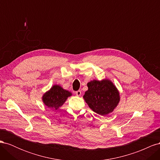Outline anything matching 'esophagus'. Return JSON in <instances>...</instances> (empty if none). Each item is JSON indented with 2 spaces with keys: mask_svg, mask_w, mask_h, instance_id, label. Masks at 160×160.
<instances>
[{
  "mask_svg": "<svg viewBox=\"0 0 160 160\" xmlns=\"http://www.w3.org/2000/svg\"><path fill=\"white\" fill-rule=\"evenodd\" d=\"M75 93H76V95H77V96H81V91L79 90V91H76V92H75Z\"/></svg>",
  "mask_w": 160,
  "mask_h": 160,
  "instance_id": "obj_1",
  "label": "esophagus"
}]
</instances>
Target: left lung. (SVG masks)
I'll return each instance as SVG.
<instances>
[{
    "label": "left lung",
    "instance_id": "1",
    "mask_svg": "<svg viewBox=\"0 0 160 160\" xmlns=\"http://www.w3.org/2000/svg\"><path fill=\"white\" fill-rule=\"evenodd\" d=\"M83 99L90 109L100 115L112 113L120 101L119 92L111 80H93L88 83Z\"/></svg>",
    "mask_w": 160,
    "mask_h": 160
}]
</instances>
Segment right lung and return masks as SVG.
I'll list each match as a JSON object with an SVG mask.
<instances>
[{"label": "right lung", "instance_id": "1", "mask_svg": "<svg viewBox=\"0 0 160 160\" xmlns=\"http://www.w3.org/2000/svg\"><path fill=\"white\" fill-rule=\"evenodd\" d=\"M71 95V91L64 89L59 85H54L42 95V101L47 108L57 110Z\"/></svg>", "mask_w": 160, "mask_h": 160}]
</instances>
